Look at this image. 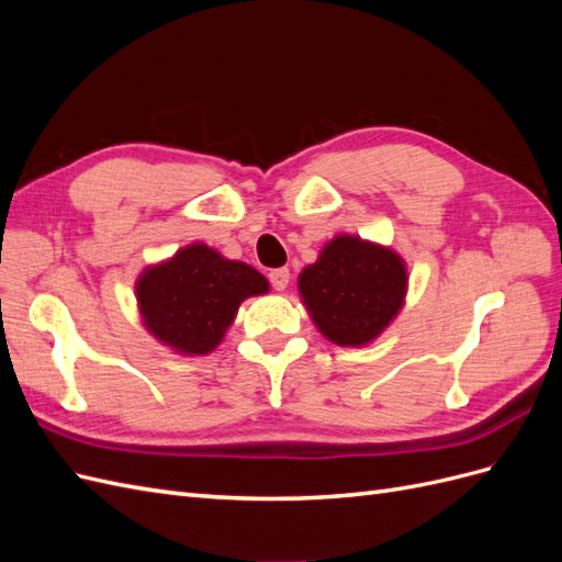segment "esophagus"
I'll return each mask as SVG.
<instances>
[{"label":"esophagus","mask_w":562,"mask_h":562,"mask_svg":"<svg viewBox=\"0 0 562 562\" xmlns=\"http://www.w3.org/2000/svg\"><path fill=\"white\" fill-rule=\"evenodd\" d=\"M269 283L274 291H285L288 283H291V271H288L285 267H279V269H271L269 271Z\"/></svg>","instance_id":"1"}]
</instances>
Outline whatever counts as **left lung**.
I'll list each match as a JSON object with an SVG mask.
<instances>
[{
    "instance_id": "8db88e82",
    "label": "left lung",
    "mask_w": 562,
    "mask_h": 562,
    "mask_svg": "<svg viewBox=\"0 0 562 562\" xmlns=\"http://www.w3.org/2000/svg\"><path fill=\"white\" fill-rule=\"evenodd\" d=\"M297 291L323 337L337 347H366L403 310L407 267L389 246L337 234L300 271Z\"/></svg>"
}]
</instances>
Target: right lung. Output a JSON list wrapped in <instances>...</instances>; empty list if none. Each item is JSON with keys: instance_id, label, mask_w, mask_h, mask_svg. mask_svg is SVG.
Wrapping results in <instances>:
<instances>
[{"instance_id": "right-lung-1", "label": "right lung", "mask_w": 562, "mask_h": 562, "mask_svg": "<svg viewBox=\"0 0 562 562\" xmlns=\"http://www.w3.org/2000/svg\"><path fill=\"white\" fill-rule=\"evenodd\" d=\"M265 293L269 281L258 269L227 260L201 241L145 267L135 281L143 326L182 356L211 353L223 342L241 302Z\"/></svg>"}]
</instances>
